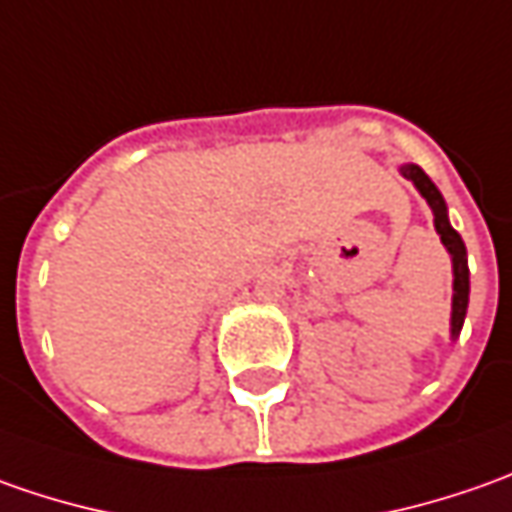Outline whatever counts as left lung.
I'll return each mask as SVG.
<instances>
[{"instance_id":"1","label":"left lung","mask_w":512,"mask_h":512,"mask_svg":"<svg viewBox=\"0 0 512 512\" xmlns=\"http://www.w3.org/2000/svg\"><path fill=\"white\" fill-rule=\"evenodd\" d=\"M399 172L414 181V186L419 189V195L428 201V206L433 209V226L439 232V238L445 243V249L450 252V260H453V311H450V334L459 337V331L465 326V314H467V294H470V272H467V249L459 232L450 226L448 221V206H445V198L442 192L436 189L431 178L416 167V164H405L399 167Z\"/></svg>"}]
</instances>
